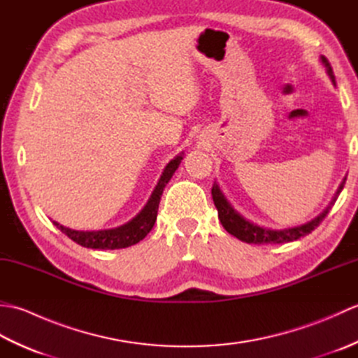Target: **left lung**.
Wrapping results in <instances>:
<instances>
[{"instance_id": "left-lung-1", "label": "left lung", "mask_w": 358, "mask_h": 358, "mask_svg": "<svg viewBox=\"0 0 358 358\" xmlns=\"http://www.w3.org/2000/svg\"><path fill=\"white\" fill-rule=\"evenodd\" d=\"M322 63L324 64L326 71H328V75L331 77L332 83H336V77H334V72H332V66L328 62V58L322 57ZM345 181H346V178L343 180V183L340 185L338 191H337L336 196L332 199L329 206L326 208L317 218H314L313 222L301 224V226H296V227H289V229H283V231L266 229V227L257 226V224L250 223V222H248V220L243 218L238 212L234 210L231 204L227 203V200L224 199L223 192L220 191L217 183H214V186H212V199H214V204L218 210L220 222H222L224 229L231 235H234V237H237L238 240L245 241V243H249V245H280V243H287V241H294V240L305 237V235L313 232L317 226H320L324 217L328 215L329 210L332 209L338 194L341 192V189H343Z\"/></svg>"}]
</instances>
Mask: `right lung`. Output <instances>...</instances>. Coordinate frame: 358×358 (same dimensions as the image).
<instances>
[{"label": "right lung", "mask_w": 358, "mask_h": 358, "mask_svg": "<svg viewBox=\"0 0 358 358\" xmlns=\"http://www.w3.org/2000/svg\"><path fill=\"white\" fill-rule=\"evenodd\" d=\"M181 159H183V157L178 155L166 166L162 178H159L155 191L152 192L148 204L144 206V209L140 212V214L127 224L115 227V229L92 231V232L73 231V229H69V227L58 224L57 222H53V224H55L59 231L66 234L67 237L73 240L75 243H78V245L90 248V249H123V248L136 245V243L146 237L152 227H154L155 220H157L158 204H159V200H162L164 187L167 183H169L173 172L177 171Z\"/></svg>", "instance_id": "right-lung-1"}]
</instances>
